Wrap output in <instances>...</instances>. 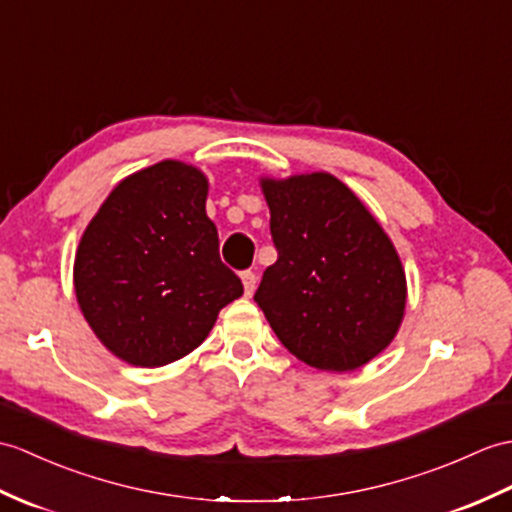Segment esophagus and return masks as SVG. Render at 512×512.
<instances>
[{"instance_id": "esophagus-1", "label": "esophagus", "mask_w": 512, "mask_h": 512, "mask_svg": "<svg viewBox=\"0 0 512 512\" xmlns=\"http://www.w3.org/2000/svg\"><path fill=\"white\" fill-rule=\"evenodd\" d=\"M242 285H244V294H246V296H253L255 288H257V277H255V272H251V270L242 272Z\"/></svg>"}]
</instances>
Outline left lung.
Listing matches in <instances>:
<instances>
[{
    "instance_id": "1",
    "label": "left lung",
    "mask_w": 512,
    "mask_h": 512,
    "mask_svg": "<svg viewBox=\"0 0 512 512\" xmlns=\"http://www.w3.org/2000/svg\"><path fill=\"white\" fill-rule=\"evenodd\" d=\"M277 261L255 303L281 344L318 371L347 373L395 340L408 285L395 244L334 174L259 178Z\"/></svg>"
}]
</instances>
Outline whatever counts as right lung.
Returning <instances> with one entry per match:
<instances>
[{"label":"right lung","instance_id":"obj_1","mask_svg":"<svg viewBox=\"0 0 512 512\" xmlns=\"http://www.w3.org/2000/svg\"><path fill=\"white\" fill-rule=\"evenodd\" d=\"M207 192L198 168L165 159L117 183L82 233L76 299L115 358L141 368L181 360L244 294L220 261Z\"/></svg>","mask_w":512,"mask_h":512}]
</instances>
